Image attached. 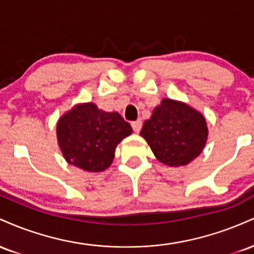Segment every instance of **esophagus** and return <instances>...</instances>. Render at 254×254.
Here are the masks:
<instances>
[{
    "mask_svg": "<svg viewBox=\"0 0 254 254\" xmlns=\"http://www.w3.org/2000/svg\"><path fill=\"white\" fill-rule=\"evenodd\" d=\"M131 127H132V129H133V131H135V132H139V131H141V129H142V121H141V119H137V121L131 123Z\"/></svg>",
    "mask_w": 254,
    "mask_h": 254,
    "instance_id": "1",
    "label": "esophagus"
}]
</instances>
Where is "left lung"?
Instances as JSON below:
<instances>
[{
  "instance_id": "left-lung-1",
  "label": "left lung",
  "mask_w": 254,
  "mask_h": 254,
  "mask_svg": "<svg viewBox=\"0 0 254 254\" xmlns=\"http://www.w3.org/2000/svg\"><path fill=\"white\" fill-rule=\"evenodd\" d=\"M141 135L160 162L178 167L197 157L208 137L205 118L179 101L164 99L144 122Z\"/></svg>"
}]
</instances>
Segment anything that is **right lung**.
<instances>
[{
  "mask_svg": "<svg viewBox=\"0 0 254 254\" xmlns=\"http://www.w3.org/2000/svg\"><path fill=\"white\" fill-rule=\"evenodd\" d=\"M132 132L117 112H105L88 103L75 106L57 124V138L70 165L87 172H103L112 164L116 147Z\"/></svg>",
  "mask_w": 254,
  "mask_h": 254,
  "instance_id": "right-lung-1",
  "label": "right lung"
}]
</instances>
